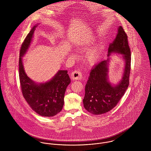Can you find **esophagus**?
Here are the masks:
<instances>
[{
    "label": "esophagus",
    "mask_w": 151,
    "mask_h": 151,
    "mask_svg": "<svg viewBox=\"0 0 151 151\" xmlns=\"http://www.w3.org/2000/svg\"><path fill=\"white\" fill-rule=\"evenodd\" d=\"M82 73L78 70H75L71 73L70 78L73 80H78L82 78Z\"/></svg>",
    "instance_id": "34e87169"
}]
</instances>
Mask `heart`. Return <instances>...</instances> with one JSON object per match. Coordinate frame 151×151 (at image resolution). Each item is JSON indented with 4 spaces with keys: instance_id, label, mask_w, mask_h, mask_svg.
Returning a JSON list of instances; mask_svg holds the SVG:
<instances>
[{
    "instance_id": "1",
    "label": "heart",
    "mask_w": 151,
    "mask_h": 151,
    "mask_svg": "<svg viewBox=\"0 0 151 151\" xmlns=\"http://www.w3.org/2000/svg\"><path fill=\"white\" fill-rule=\"evenodd\" d=\"M98 59V54L96 50H93V51L91 52L89 54L88 57V61L91 64L95 63L97 61Z\"/></svg>"
}]
</instances>
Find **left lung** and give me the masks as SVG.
<instances>
[{
    "mask_svg": "<svg viewBox=\"0 0 151 151\" xmlns=\"http://www.w3.org/2000/svg\"><path fill=\"white\" fill-rule=\"evenodd\" d=\"M114 52L122 54L125 62L124 75L120 82L113 86L108 81L110 60L108 58L100 62L91 70L85 86L83 105L86 110L93 115L105 114L115 107L129 83L131 53L127 35L122 26L118 27L116 38L109 45L108 56Z\"/></svg>",
    "mask_w": 151,
    "mask_h": 151,
    "instance_id": "left-lung-1",
    "label": "left lung"
}]
</instances>
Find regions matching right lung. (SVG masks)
I'll use <instances>...</instances> for the list:
<instances>
[{
	"mask_svg": "<svg viewBox=\"0 0 151 151\" xmlns=\"http://www.w3.org/2000/svg\"><path fill=\"white\" fill-rule=\"evenodd\" d=\"M36 26L33 27L21 46L19 62V80L22 95L30 108L41 116L51 117L62 111L65 93L70 79L68 70H59L49 82L37 84L26 74L22 58L30 46Z\"/></svg>",
	"mask_w": 151,
	"mask_h": 151,
	"instance_id": "right-lung-1",
	"label": "right lung"
}]
</instances>
